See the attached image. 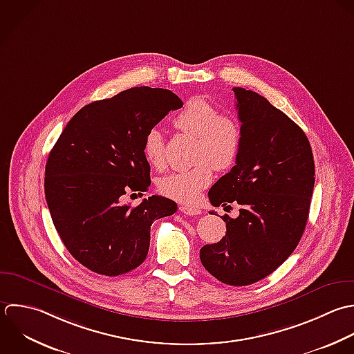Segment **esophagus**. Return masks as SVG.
I'll use <instances>...</instances> for the list:
<instances>
[{"instance_id": "esophagus-1", "label": "esophagus", "mask_w": 354, "mask_h": 354, "mask_svg": "<svg viewBox=\"0 0 354 354\" xmlns=\"http://www.w3.org/2000/svg\"><path fill=\"white\" fill-rule=\"evenodd\" d=\"M179 211H180L182 214L190 215V216H193V215H200V214H201V209H198L197 207H190V205H180V207H179Z\"/></svg>"}]
</instances>
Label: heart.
Masks as SVG:
<instances>
[{"label":"heart","mask_w":354,"mask_h":354,"mask_svg":"<svg viewBox=\"0 0 354 354\" xmlns=\"http://www.w3.org/2000/svg\"><path fill=\"white\" fill-rule=\"evenodd\" d=\"M176 128L197 138L194 165L192 169L174 172L160 180L161 194L179 203H194L201 190L211 185L214 168H233L243 150V128L237 118L221 111L207 100L192 99L175 117ZM143 153L156 168L165 165V149L161 132L151 128L145 138Z\"/></svg>","instance_id":"b5f03b06"}]
</instances>
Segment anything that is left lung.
Wrapping results in <instances>:
<instances>
[{
	"mask_svg": "<svg viewBox=\"0 0 354 354\" xmlns=\"http://www.w3.org/2000/svg\"><path fill=\"white\" fill-rule=\"evenodd\" d=\"M233 91L243 150L208 197L214 207L236 201L241 208L234 219L222 216L226 236L204 245L200 259L223 284L243 287L268 277L297 248L309 216L315 160L308 136L288 115L254 91Z\"/></svg>",
	"mask_w": 354,
	"mask_h": 354,
	"instance_id": "1",
	"label": "left lung"
}]
</instances>
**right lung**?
I'll use <instances>...</instances> for the list:
<instances>
[{
  "instance_id": "right-lung-1",
  "label": "right lung",
  "mask_w": 354,
  "mask_h": 354,
  "mask_svg": "<svg viewBox=\"0 0 354 354\" xmlns=\"http://www.w3.org/2000/svg\"><path fill=\"white\" fill-rule=\"evenodd\" d=\"M183 102L162 88L135 86L84 106L68 121L45 167V198L67 251L86 269L114 277L147 257L150 226L176 212L169 198L151 196L121 204L150 186L146 133Z\"/></svg>"
}]
</instances>
